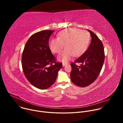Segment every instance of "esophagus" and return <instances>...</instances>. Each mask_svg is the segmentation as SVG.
<instances>
[{
	"label": "esophagus",
	"instance_id": "obj_1",
	"mask_svg": "<svg viewBox=\"0 0 123 123\" xmlns=\"http://www.w3.org/2000/svg\"><path fill=\"white\" fill-rule=\"evenodd\" d=\"M68 65L67 63H63V67H65L66 66H67Z\"/></svg>",
	"mask_w": 123,
	"mask_h": 123
}]
</instances>
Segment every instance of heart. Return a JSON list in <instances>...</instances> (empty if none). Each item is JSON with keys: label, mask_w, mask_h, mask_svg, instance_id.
<instances>
[{"label": "heart", "mask_w": 123, "mask_h": 123, "mask_svg": "<svg viewBox=\"0 0 123 123\" xmlns=\"http://www.w3.org/2000/svg\"><path fill=\"white\" fill-rule=\"evenodd\" d=\"M90 41V35L87 31L76 28H68L60 31L57 38H52L49 42L50 50L59 54L64 47L65 49L58 56V59L68 62L73 56L78 57L86 50Z\"/></svg>", "instance_id": "1"}]
</instances>
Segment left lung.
<instances>
[{
  "label": "left lung",
  "mask_w": 123,
  "mask_h": 123,
  "mask_svg": "<svg viewBox=\"0 0 123 123\" xmlns=\"http://www.w3.org/2000/svg\"><path fill=\"white\" fill-rule=\"evenodd\" d=\"M92 37L91 43L87 50L71 63L72 81L76 86L85 87L92 83L98 77L104 60L105 52L102 42L96 35L88 30ZM80 63L78 66L75 63Z\"/></svg>",
  "instance_id": "1"
}]
</instances>
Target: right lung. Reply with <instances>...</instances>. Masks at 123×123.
Masks as SVG:
<instances>
[{"label":"right lung","instance_id":"1","mask_svg":"<svg viewBox=\"0 0 123 123\" xmlns=\"http://www.w3.org/2000/svg\"><path fill=\"white\" fill-rule=\"evenodd\" d=\"M54 31L44 30L32 34L22 53V66L25 76L32 85L41 90L54 84L62 67L61 63L56 62L49 46V37Z\"/></svg>","mask_w":123,"mask_h":123}]
</instances>
